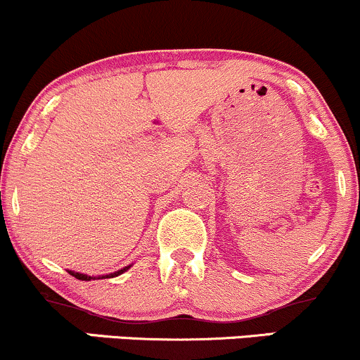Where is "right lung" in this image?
Wrapping results in <instances>:
<instances>
[{"label": "right lung", "mask_w": 360, "mask_h": 360, "mask_svg": "<svg viewBox=\"0 0 360 360\" xmlns=\"http://www.w3.org/2000/svg\"><path fill=\"white\" fill-rule=\"evenodd\" d=\"M130 269V266L128 267H123V269H120L117 272H111V274H106V276H88V274H81V272H74V271H69V274L74 276L76 279H81V281H91V279H103V278H115V276H120L123 274V272Z\"/></svg>", "instance_id": "right-lung-1"}]
</instances>
